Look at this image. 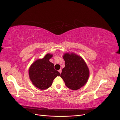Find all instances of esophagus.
<instances>
[{
  "instance_id": "34e87169",
  "label": "esophagus",
  "mask_w": 120,
  "mask_h": 120,
  "mask_svg": "<svg viewBox=\"0 0 120 120\" xmlns=\"http://www.w3.org/2000/svg\"><path fill=\"white\" fill-rule=\"evenodd\" d=\"M61 71H61V69H60V70H59V72H60V74H61Z\"/></svg>"
}]
</instances>
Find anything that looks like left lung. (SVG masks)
Masks as SVG:
<instances>
[{"mask_svg":"<svg viewBox=\"0 0 120 120\" xmlns=\"http://www.w3.org/2000/svg\"><path fill=\"white\" fill-rule=\"evenodd\" d=\"M63 58L65 67L63 68L60 77L65 85L72 90L81 88L88 81L90 74L85 60L74 53H64Z\"/></svg>","mask_w":120,"mask_h":120,"instance_id":"obj_1","label":"left lung"}]
</instances>
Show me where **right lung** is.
Returning a JSON list of instances; mask_svg holds the SVG:
<instances>
[{"mask_svg": "<svg viewBox=\"0 0 120 120\" xmlns=\"http://www.w3.org/2000/svg\"><path fill=\"white\" fill-rule=\"evenodd\" d=\"M53 55L48 53L41 59L35 60L29 68V77L33 85L40 90H45L52 86L53 79L60 74L54 68L49 59Z\"/></svg>", "mask_w": 120, "mask_h": 120, "instance_id": "1", "label": "right lung"}]
</instances>
